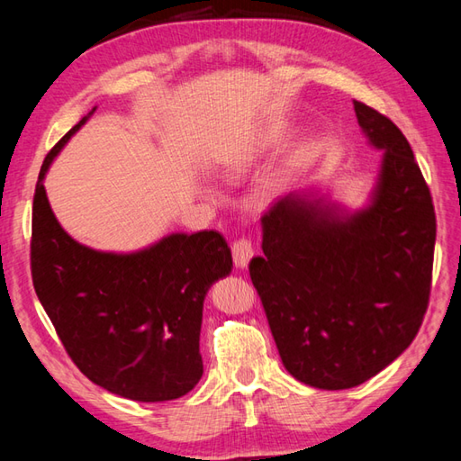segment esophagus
Returning a JSON list of instances; mask_svg holds the SVG:
<instances>
[{
	"mask_svg": "<svg viewBox=\"0 0 461 461\" xmlns=\"http://www.w3.org/2000/svg\"><path fill=\"white\" fill-rule=\"evenodd\" d=\"M231 253H233V261H236V266L246 269L249 266V261L253 258V248H251V241L241 238L238 241H233L231 246Z\"/></svg>",
	"mask_w": 461,
	"mask_h": 461,
	"instance_id": "esophagus-1",
	"label": "esophagus"
}]
</instances>
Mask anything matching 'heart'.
Wrapping results in <instances>:
<instances>
[{
  "label": "heart",
  "instance_id": "heart-1",
  "mask_svg": "<svg viewBox=\"0 0 461 461\" xmlns=\"http://www.w3.org/2000/svg\"><path fill=\"white\" fill-rule=\"evenodd\" d=\"M273 140H276V134H273V132H269V134H263L261 139H259L256 144H251V146H249V149H246V150H240L238 154L230 156V158L225 160V164H223V170H225V174L236 176V174H240L241 170H246L248 166L253 162V158H256V156H258V152H259L261 149H266V146H267V144H271Z\"/></svg>",
  "mask_w": 461,
  "mask_h": 461
}]
</instances>
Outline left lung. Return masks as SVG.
<instances>
[{"label":"left lung","instance_id":"1","mask_svg":"<svg viewBox=\"0 0 461 461\" xmlns=\"http://www.w3.org/2000/svg\"><path fill=\"white\" fill-rule=\"evenodd\" d=\"M382 154L366 208L291 192L261 218L249 276L283 366L299 382L345 390L396 360L418 335L432 287L436 213L406 136L352 101Z\"/></svg>","mask_w":461,"mask_h":461}]
</instances>
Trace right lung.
Listing matches in <instances>:
<instances>
[{
    "label": "right lung",
    "mask_w": 461,
    "mask_h": 461,
    "mask_svg": "<svg viewBox=\"0 0 461 461\" xmlns=\"http://www.w3.org/2000/svg\"><path fill=\"white\" fill-rule=\"evenodd\" d=\"M95 109L45 156L33 195L32 276L68 357L109 393L164 402L203 375L200 329L205 293L231 273V251L218 231L170 233L132 251H96L57 221L45 174Z\"/></svg>",
    "instance_id": "right-lung-1"
}]
</instances>
